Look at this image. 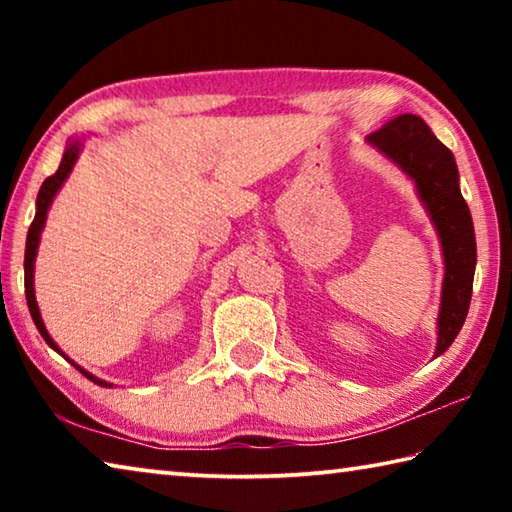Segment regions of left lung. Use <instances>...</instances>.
I'll use <instances>...</instances> for the list:
<instances>
[{
	"mask_svg": "<svg viewBox=\"0 0 512 512\" xmlns=\"http://www.w3.org/2000/svg\"><path fill=\"white\" fill-rule=\"evenodd\" d=\"M370 149L384 155L413 180L415 194L438 232L445 259L438 309V341L433 357L447 352L461 332L472 300L476 239L472 214L458 185L452 151L431 133L418 115H400L366 137Z\"/></svg>",
	"mask_w": 512,
	"mask_h": 512,
	"instance_id": "obj_1",
	"label": "left lung"
}]
</instances>
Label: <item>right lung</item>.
<instances>
[{
	"label": "right lung",
	"mask_w": 512,
	"mask_h": 512,
	"mask_svg": "<svg viewBox=\"0 0 512 512\" xmlns=\"http://www.w3.org/2000/svg\"><path fill=\"white\" fill-rule=\"evenodd\" d=\"M81 149H83V137H72V140H67V149L63 153V160H60L58 171L54 173V176H49L45 183H42L40 192H38V201H36V216H33V223H31L29 235H27V250H24V289H27V305H29V311H31V318H33V323H36L42 339H45L49 348L56 350L58 354H63V350L58 348L56 341L49 336L45 323H42V316H40V309H38V302H36V289H33V268H36V255H38V246H40V235H42V230H45L49 207H51V203H54V198L60 192V187L65 185V180L69 178V173H72L74 164H76V160H79V155H81ZM63 357H65V354H63ZM69 363H72V366L79 370L81 375H85L90 381H94V384H99L101 388H110L112 386V384H108V381L94 377L92 372L81 368L79 363H74V361H69Z\"/></svg>",
	"instance_id": "obj_1"
}]
</instances>
